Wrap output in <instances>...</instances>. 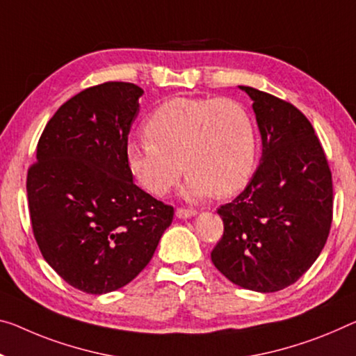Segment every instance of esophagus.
Here are the masks:
<instances>
[{
  "label": "esophagus",
  "instance_id": "34e87169",
  "mask_svg": "<svg viewBox=\"0 0 356 356\" xmlns=\"http://www.w3.org/2000/svg\"><path fill=\"white\" fill-rule=\"evenodd\" d=\"M197 215V211L194 209H178L177 210V216L179 220H188V218H193Z\"/></svg>",
  "mask_w": 356,
  "mask_h": 356
}]
</instances>
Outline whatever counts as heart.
<instances>
[{"mask_svg":"<svg viewBox=\"0 0 356 356\" xmlns=\"http://www.w3.org/2000/svg\"><path fill=\"white\" fill-rule=\"evenodd\" d=\"M147 140H130L127 163L147 193L167 194L189 172V199L232 195L248 183L258 151L250 113L231 98L177 97L152 113Z\"/></svg>","mask_w":356,"mask_h":356,"instance_id":"obj_1","label":"heart"}]
</instances>
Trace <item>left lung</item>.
I'll return each instance as SVG.
<instances>
[{"instance_id":"1","label":"left lung","mask_w":356,"mask_h":356,"mask_svg":"<svg viewBox=\"0 0 356 356\" xmlns=\"http://www.w3.org/2000/svg\"><path fill=\"white\" fill-rule=\"evenodd\" d=\"M253 100L262 156L247 188L218 209L224 222L211 261L245 289L293 285L323 250L332 221V179L309 119L291 103L238 86Z\"/></svg>"}]
</instances>
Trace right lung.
Here are the masks:
<instances>
[{"label": "right lung", "mask_w": 356, "mask_h": 356, "mask_svg": "<svg viewBox=\"0 0 356 356\" xmlns=\"http://www.w3.org/2000/svg\"><path fill=\"white\" fill-rule=\"evenodd\" d=\"M143 89L105 83L47 122L26 177L31 227L47 264L89 294L116 291L145 269L173 207L134 183L127 136Z\"/></svg>", "instance_id": "add662e5"}]
</instances>
